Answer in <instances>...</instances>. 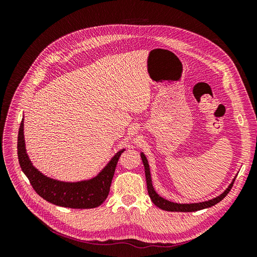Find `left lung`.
Wrapping results in <instances>:
<instances>
[{"mask_svg": "<svg viewBox=\"0 0 257 257\" xmlns=\"http://www.w3.org/2000/svg\"><path fill=\"white\" fill-rule=\"evenodd\" d=\"M141 157L144 163L145 166V173H146V181H147V189H148V193H149V196L152 200V203L161 208L162 210H166V211H177V212H193V211H198V210L201 209H206L209 207H212L214 205H216L220 201L227 195L229 193L230 189L232 188V184L235 182V179L231 181V183L228 185V188L225 190L221 195H219L217 197L210 199L207 201H203V203H196V204H177V203H173V201H169L165 198L161 197L159 194L155 192L153 185H152V180H151V174H150V167H149V163H148V160L146 158V155L142 152Z\"/></svg>", "mask_w": 257, "mask_h": 257, "instance_id": "obj_1", "label": "left lung"}]
</instances>
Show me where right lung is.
Masks as SVG:
<instances>
[{
	"mask_svg": "<svg viewBox=\"0 0 257 257\" xmlns=\"http://www.w3.org/2000/svg\"><path fill=\"white\" fill-rule=\"evenodd\" d=\"M18 159L22 172L28 177L35 192L49 203L74 209H90L102 205L109 194L110 184L118 164L122 149L104 167L96 177L78 182H64L54 180L43 175L30 161L26 150L25 134H23V119L18 133Z\"/></svg>",
	"mask_w": 257,
	"mask_h": 257,
	"instance_id": "1",
	"label": "right lung"
}]
</instances>
